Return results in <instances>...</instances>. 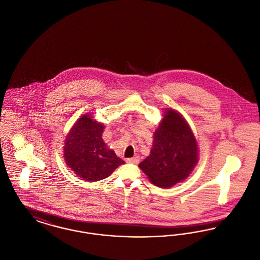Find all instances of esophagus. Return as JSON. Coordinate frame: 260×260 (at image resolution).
Here are the masks:
<instances>
[{
    "label": "esophagus",
    "mask_w": 260,
    "mask_h": 260,
    "mask_svg": "<svg viewBox=\"0 0 260 260\" xmlns=\"http://www.w3.org/2000/svg\"><path fill=\"white\" fill-rule=\"evenodd\" d=\"M139 160H140L139 157L136 156V157H134V158H128V159H126V162H129V164H138Z\"/></svg>",
    "instance_id": "1"
}]
</instances>
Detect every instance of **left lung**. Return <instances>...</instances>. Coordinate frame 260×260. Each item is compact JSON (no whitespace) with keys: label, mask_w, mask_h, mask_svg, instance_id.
I'll use <instances>...</instances> for the list:
<instances>
[{"label":"left lung","mask_w":260,"mask_h":260,"mask_svg":"<svg viewBox=\"0 0 260 260\" xmlns=\"http://www.w3.org/2000/svg\"><path fill=\"white\" fill-rule=\"evenodd\" d=\"M164 118L153 137L148 157L139 168L155 185L169 188L183 181L199 160L198 145L185 119L173 109Z\"/></svg>","instance_id":"obj_1"}]
</instances>
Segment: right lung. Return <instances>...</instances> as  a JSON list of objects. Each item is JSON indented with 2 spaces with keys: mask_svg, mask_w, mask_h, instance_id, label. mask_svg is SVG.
Listing matches in <instances>:
<instances>
[{
  "mask_svg": "<svg viewBox=\"0 0 260 260\" xmlns=\"http://www.w3.org/2000/svg\"><path fill=\"white\" fill-rule=\"evenodd\" d=\"M103 131V124L87 113L78 119L66 136L63 149L66 165L83 180H102L124 164L104 143Z\"/></svg>",
  "mask_w": 260,
  "mask_h": 260,
  "instance_id": "right-lung-1",
  "label": "right lung"
}]
</instances>
